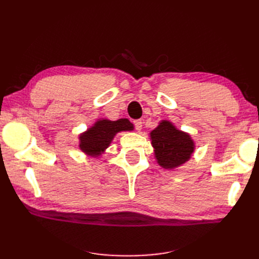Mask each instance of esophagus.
<instances>
[{"mask_svg":"<svg viewBox=\"0 0 259 259\" xmlns=\"http://www.w3.org/2000/svg\"><path fill=\"white\" fill-rule=\"evenodd\" d=\"M143 121L142 120H136L135 122H134V125H135V127H136V130L137 131H140L143 128Z\"/></svg>","mask_w":259,"mask_h":259,"instance_id":"1","label":"esophagus"}]
</instances>
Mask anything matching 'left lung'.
I'll return each mask as SVG.
<instances>
[{
  "label": "left lung",
  "instance_id": "left-lung-1",
  "mask_svg": "<svg viewBox=\"0 0 259 259\" xmlns=\"http://www.w3.org/2000/svg\"><path fill=\"white\" fill-rule=\"evenodd\" d=\"M154 156L160 166L174 169L191 158L194 142L188 133L179 131L171 122L163 120L150 133Z\"/></svg>",
  "mask_w": 259,
  "mask_h": 259
}]
</instances>
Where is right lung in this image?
Instances as JSON below:
<instances>
[{
    "label": "right lung",
    "instance_id": "obj_1",
    "mask_svg": "<svg viewBox=\"0 0 259 259\" xmlns=\"http://www.w3.org/2000/svg\"><path fill=\"white\" fill-rule=\"evenodd\" d=\"M134 126L127 119L117 121L98 120L80 135V149L88 155L98 156L110 146L114 136L123 131H133Z\"/></svg>",
    "mask_w": 259,
    "mask_h": 259
}]
</instances>
